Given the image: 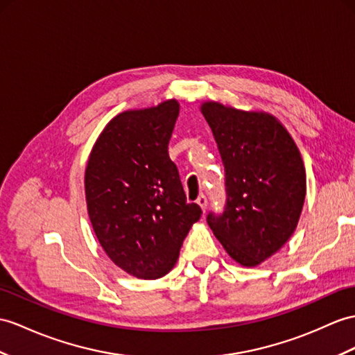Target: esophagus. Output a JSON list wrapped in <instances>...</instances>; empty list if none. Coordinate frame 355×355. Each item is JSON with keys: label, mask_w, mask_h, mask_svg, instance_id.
<instances>
[{"label": "esophagus", "mask_w": 355, "mask_h": 355, "mask_svg": "<svg viewBox=\"0 0 355 355\" xmlns=\"http://www.w3.org/2000/svg\"><path fill=\"white\" fill-rule=\"evenodd\" d=\"M197 205L202 207V211L205 212L206 209H207V197L206 196H198V198H197Z\"/></svg>", "instance_id": "1"}]
</instances>
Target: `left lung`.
I'll return each mask as SVG.
<instances>
[{
	"mask_svg": "<svg viewBox=\"0 0 355 355\" xmlns=\"http://www.w3.org/2000/svg\"><path fill=\"white\" fill-rule=\"evenodd\" d=\"M224 166L226 205L206 217L232 259L256 266L284 245L297 227L306 197L300 150L277 120L206 102Z\"/></svg>",
	"mask_w": 355,
	"mask_h": 355,
	"instance_id": "8db88e82",
	"label": "left lung"
}]
</instances>
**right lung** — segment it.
Masks as SVG:
<instances>
[{
    "instance_id": "right-lung-1",
    "label": "right lung",
    "mask_w": 355,
    "mask_h": 355,
    "mask_svg": "<svg viewBox=\"0 0 355 355\" xmlns=\"http://www.w3.org/2000/svg\"><path fill=\"white\" fill-rule=\"evenodd\" d=\"M179 116L171 99L126 111L105 126L85 168V198L94 233L108 257L137 279H159L200 218L187 203L168 141Z\"/></svg>"
}]
</instances>
